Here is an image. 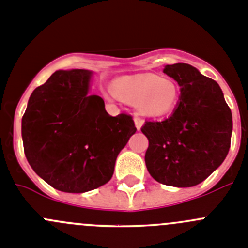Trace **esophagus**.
Returning <instances> with one entry per match:
<instances>
[{
	"label": "esophagus",
	"mask_w": 248,
	"mask_h": 248,
	"mask_svg": "<svg viewBox=\"0 0 248 248\" xmlns=\"http://www.w3.org/2000/svg\"><path fill=\"white\" fill-rule=\"evenodd\" d=\"M143 124H144V120L142 119V117H140V116L136 113V115H135V124H136V127H137V129H140V127L143 126Z\"/></svg>",
	"instance_id": "obj_1"
}]
</instances>
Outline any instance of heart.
Segmentation results:
<instances>
[{
  "label": "heart",
  "mask_w": 248,
  "mask_h": 248,
  "mask_svg": "<svg viewBox=\"0 0 248 248\" xmlns=\"http://www.w3.org/2000/svg\"><path fill=\"white\" fill-rule=\"evenodd\" d=\"M115 96L129 104H137L138 110L152 117H163L173 112L179 102V86L173 79L155 74L128 75L112 84Z\"/></svg>",
  "instance_id": "obj_1"
}]
</instances>
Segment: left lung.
Returning <instances> with one entry per match:
<instances>
[{"label":"left lung","instance_id":"1","mask_svg":"<svg viewBox=\"0 0 248 248\" xmlns=\"http://www.w3.org/2000/svg\"><path fill=\"white\" fill-rule=\"evenodd\" d=\"M163 71L180 86L179 102L168 119L142 126L149 140L144 160L153 179L188 188L204 182L225 160L232 115L217 82L196 68L178 63Z\"/></svg>","mask_w":248,"mask_h":248}]
</instances>
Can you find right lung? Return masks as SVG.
<instances>
[{"mask_svg": "<svg viewBox=\"0 0 248 248\" xmlns=\"http://www.w3.org/2000/svg\"><path fill=\"white\" fill-rule=\"evenodd\" d=\"M91 71L58 70L31 95L22 117L24 155L57 190L85 193L112 178L116 158L137 131L132 116L116 117L89 95Z\"/></svg>", "mask_w": 248, "mask_h": 248, "instance_id": "obj_1", "label": "right lung"}]
</instances>
